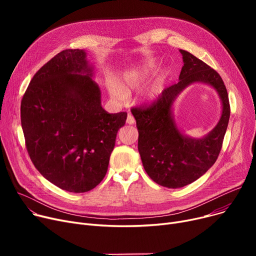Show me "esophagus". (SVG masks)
I'll return each mask as SVG.
<instances>
[{"label":"esophagus","mask_w":256,"mask_h":256,"mask_svg":"<svg viewBox=\"0 0 256 256\" xmlns=\"http://www.w3.org/2000/svg\"><path fill=\"white\" fill-rule=\"evenodd\" d=\"M126 122H128V124H134L136 122V120H135V118L132 117V115L128 114V118H126Z\"/></svg>","instance_id":"esophagus-1"}]
</instances>
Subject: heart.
<instances>
[{
  "label": "heart",
  "instance_id": "heart-1",
  "mask_svg": "<svg viewBox=\"0 0 256 256\" xmlns=\"http://www.w3.org/2000/svg\"><path fill=\"white\" fill-rule=\"evenodd\" d=\"M156 70V65L154 62H147L138 68L128 72L124 78L117 83L116 88H112L113 94L120 100H124L126 96H130L134 90L139 89L145 82H147V80L154 74ZM160 93H162V87L156 86L152 88L146 98L148 100H154L160 96Z\"/></svg>",
  "mask_w": 256,
  "mask_h": 256
}]
</instances>
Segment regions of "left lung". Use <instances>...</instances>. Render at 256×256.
Segmentation results:
<instances>
[{
  "label": "left lung",
  "instance_id": "8db88e82",
  "mask_svg": "<svg viewBox=\"0 0 256 256\" xmlns=\"http://www.w3.org/2000/svg\"><path fill=\"white\" fill-rule=\"evenodd\" d=\"M180 52L184 66L178 83L166 88L150 106L132 110L139 132L138 150L143 167L154 182L170 189L192 184L214 164L230 116L227 90L220 74L191 52ZM196 82L216 90L222 104L218 126L201 138L186 136L172 114V104L179 94Z\"/></svg>",
  "mask_w": 256,
  "mask_h": 256
}]
</instances>
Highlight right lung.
<instances>
[{"label": "right lung", "instance_id": "add662e5", "mask_svg": "<svg viewBox=\"0 0 256 256\" xmlns=\"http://www.w3.org/2000/svg\"><path fill=\"white\" fill-rule=\"evenodd\" d=\"M84 50H65L31 80L20 104L26 150L36 169L60 189L84 193L104 178L128 114L102 106Z\"/></svg>", "mask_w": 256, "mask_h": 256}]
</instances>
